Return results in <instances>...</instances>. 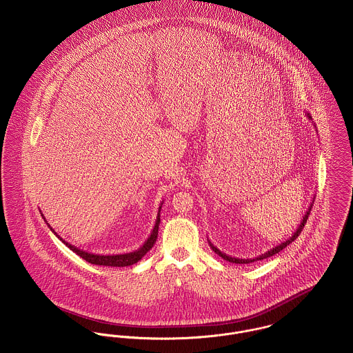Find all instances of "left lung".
I'll use <instances>...</instances> for the list:
<instances>
[{"instance_id":"1","label":"left lung","mask_w":353,"mask_h":353,"mask_svg":"<svg viewBox=\"0 0 353 353\" xmlns=\"http://www.w3.org/2000/svg\"><path fill=\"white\" fill-rule=\"evenodd\" d=\"M307 116H308V119L312 120L311 116H310V113H307ZM313 201H314V197H313V200H312L311 205L308 207V210H307V213L303 216V221L300 223V225H299V228L296 229V232L290 236L288 240H285L284 243H281V244H279V245H276L274 248L270 249L268 252H265V253H263V254H260V256H257V257H254V259H237V257H232V256H228V254H225V253H223L220 249L216 248L209 240V245H210V248L214 252V253H217L220 257H223L224 260H227L229 263H234V264H249V263H253V261H257V260H263V259H268L270 256H273V254H276V253H279L280 250H283V249L285 248L287 245H290L292 241H294L297 237H299V234L301 233V230L304 228V225H305V223H307V220H308V216H310V212H311L312 205H313Z\"/></svg>"}]
</instances>
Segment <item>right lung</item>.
Wrapping results in <instances>:
<instances>
[{"label":"right lung","instance_id":"right-lung-1","mask_svg":"<svg viewBox=\"0 0 353 353\" xmlns=\"http://www.w3.org/2000/svg\"><path fill=\"white\" fill-rule=\"evenodd\" d=\"M163 205V203H161ZM161 205L159 208V213H157V219H156V224L153 227V230L150 233V236L148 237L145 243L143 244V247L134 250V252H129V253H124V254H93V253H89V252H85L83 249L76 248L74 245L66 243L65 240H63L61 237H59L63 244L69 249H72L74 253H77L80 257H83V260H86L88 263L90 264H94V265H106V267H128V265H133L136 264L137 261H140L146 253L152 249V247L154 245L156 240H157V234H159V225H160V210H161ZM43 217V214H42ZM45 219V217H43ZM48 227H50L48 224ZM52 229V228H50ZM52 232L59 236L53 229Z\"/></svg>","mask_w":353,"mask_h":353}]
</instances>
